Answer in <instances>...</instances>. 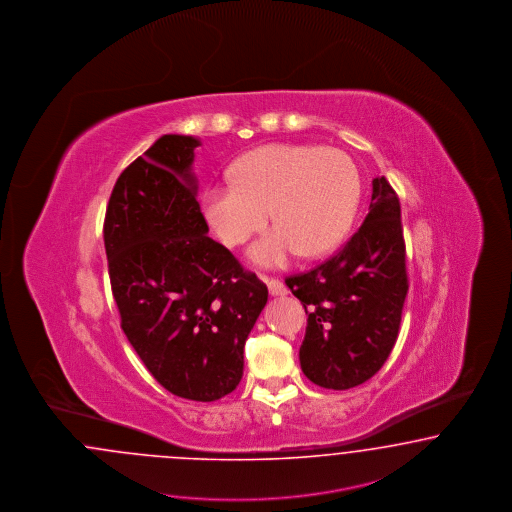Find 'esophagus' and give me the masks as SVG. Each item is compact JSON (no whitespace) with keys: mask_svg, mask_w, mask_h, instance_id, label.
I'll use <instances>...</instances> for the list:
<instances>
[{"mask_svg":"<svg viewBox=\"0 0 512 512\" xmlns=\"http://www.w3.org/2000/svg\"><path fill=\"white\" fill-rule=\"evenodd\" d=\"M265 284H267L271 296H286L288 294V288L279 279H265Z\"/></svg>","mask_w":512,"mask_h":512,"instance_id":"esophagus-1","label":"esophagus"}]
</instances>
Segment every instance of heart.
<instances>
[{"label": "heart", "mask_w": 512, "mask_h": 512, "mask_svg": "<svg viewBox=\"0 0 512 512\" xmlns=\"http://www.w3.org/2000/svg\"><path fill=\"white\" fill-rule=\"evenodd\" d=\"M362 175L347 152L314 143H273L250 150L231 167V181L203 192L201 211L216 237L235 248L277 226L250 247V260L284 265L330 254L352 228Z\"/></svg>", "instance_id": "heart-1"}]
</instances>
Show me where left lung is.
Wrapping results in <instances>:
<instances>
[{
  "label": "left lung",
  "mask_w": 512,
  "mask_h": 512,
  "mask_svg": "<svg viewBox=\"0 0 512 512\" xmlns=\"http://www.w3.org/2000/svg\"><path fill=\"white\" fill-rule=\"evenodd\" d=\"M286 286L309 314L299 348L305 377L328 390L371 379L396 345L409 290L401 205L390 182L373 179L360 230L328 262L288 277Z\"/></svg>",
  "instance_id": "1"
}]
</instances>
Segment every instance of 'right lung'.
I'll list each match as a JSON object with an SVG mask.
<instances>
[{
    "mask_svg": "<svg viewBox=\"0 0 512 512\" xmlns=\"http://www.w3.org/2000/svg\"><path fill=\"white\" fill-rule=\"evenodd\" d=\"M196 147L162 135L120 173L103 241L120 326L152 377L175 396L216 401L241 382L267 286L207 235Z\"/></svg>",
    "mask_w": 512,
    "mask_h": 512,
    "instance_id": "right-lung-1",
    "label": "right lung"
}]
</instances>
